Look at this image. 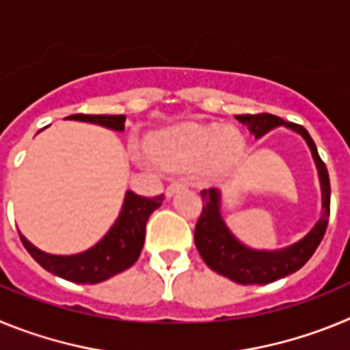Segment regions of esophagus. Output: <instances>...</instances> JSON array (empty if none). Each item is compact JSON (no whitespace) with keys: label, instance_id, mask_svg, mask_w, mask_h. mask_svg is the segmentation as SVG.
<instances>
[{"label":"esophagus","instance_id":"esophagus-1","mask_svg":"<svg viewBox=\"0 0 350 350\" xmlns=\"http://www.w3.org/2000/svg\"><path fill=\"white\" fill-rule=\"evenodd\" d=\"M185 187V184L182 180H175V182H172V184L168 185V187H166V196H173V194L175 193H178V191L180 189H184Z\"/></svg>","mask_w":350,"mask_h":350}]
</instances>
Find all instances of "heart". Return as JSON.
Wrapping results in <instances>:
<instances>
[{"mask_svg":"<svg viewBox=\"0 0 350 350\" xmlns=\"http://www.w3.org/2000/svg\"><path fill=\"white\" fill-rule=\"evenodd\" d=\"M147 150L166 170L185 172L196 166L203 177H219L237 165L243 138L234 128L189 122L152 135Z\"/></svg>","mask_w":350,"mask_h":350,"instance_id":"b5f03b06","label":"heart"}]
</instances>
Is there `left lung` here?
Listing matches in <instances>:
<instances>
[{"label":"left lung","mask_w":350,"mask_h":350,"mask_svg":"<svg viewBox=\"0 0 350 350\" xmlns=\"http://www.w3.org/2000/svg\"><path fill=\"white\" fill-rule=\"evenodd\" d=\"M237 119L242 124L249 126V131L256 138H261L270 129L279 128V126H286V128L299 133L310 147L315 166L319 172L321 191H323V215L308 231L307 237H303L299 242L279 250H256L243 245L222 221L221 193L217 189L202 191L203 210L196 222V230H194V243H196V249L203 261L206 262V267L217 271L219 275H224L233 282L243 284V286L270 284L298 271L319 247L321 240L326 233L327 219H329V196H332L329 175H327L326 165L319 157L314 140L303 126L286 122L284 119L271 116V113H254V116L247 113V116H237Z\"/></svg>","instance_id":"obj_1"}]
</instances>
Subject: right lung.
<instances>
[{
    "label": "right lung",
    "instance_id": "1",
    "mask_svg": "<svg viewBox=\"0 0 350 350\" xmlns=\"http://www.w3.org/2000/svg\"><path fill=\"white\" fill-rule=\"evenodd\" d=\"M66 119L83 120L92 124L105 126L113 131H124L126 116H85L75 113ZM163 194L154 198H145L128 191L122 203L119 217L108 233L91 249L71 256H54L36 249L18 233L23 245L31 258L51 273L57 275L75 284H98L110 279L120 271L128 270L137 262L145 242V226L148 215L163 203Z\"/></svg>",
    "mask_w": 350,
    "mask_h": 350
}]
</instances>
